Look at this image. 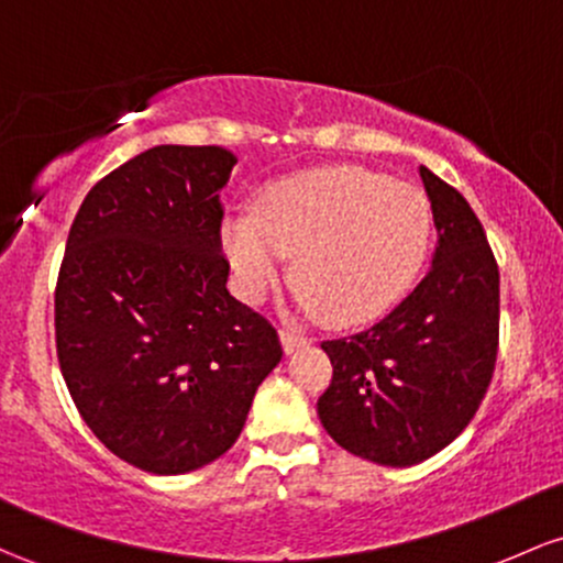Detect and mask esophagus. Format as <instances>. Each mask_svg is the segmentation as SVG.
<instances>
[{"label": "esophagus", "mask_w": 563, "mask_h": 563, "mask_svg": "<svg viewBox=\"0 0 563 563\" xmlns=\"http://www.w3.org/2000/svg\"><path fill=\"white\" fill-rule=\"evenodd\" d=\"M280 342H283V350H286V352H294V350L305 347V344L310 342V339H307L305 333H299V331L283 329V331H280Z\"/></svg>", "instance_id": "esophagus-1"}]
</instances>
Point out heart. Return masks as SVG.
I'll return each mask as SVG.
<instances>
[{"mask_svg": "<svg viewBox=\"0 0 563 563\" xmlns=\"http://www.w3.org/2000/svg\"><path fill=\"white\" fill-rule=\"evenodd\" d=\"M430 202L413 184L333 165L294 173L256 197L253 216L221 224L245 299L258 301L294 258L301 307L331 325L379 318L404 299L430 249Z\"/></svg>", "mask_w": 563, "mask_h": 563, "instance_id": "heart-1", "label": "heart"}]
</instances>
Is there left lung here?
Listing matches in <instances>:
<instances>
[{
  "instance_id": "obj_1",
  "label": "left lung",
  "mask_w": 563,
  "mask_h": 563,
  "mask_svg": "<svg viewBox=\"0 0 563 563\" xmlns=\"http://www.w3.org/2000/svg\"><path fill=\"white\" fill-rule=\"evenodd\" d=\"M438 230L428 275L385 320L325 339L331 385L318 398L342 449L390 467L438 454L471 424L499 347V269L478 216L446 181L419 168Z\"/></svg>"
}]
</instances>
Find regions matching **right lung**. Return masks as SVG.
<instances>
[{"instance_id":"add662e5","label":"right lung","mask_w":563,"mask_h":563,"mask_svg":"<svg viewBox=\"0 0 563 563\" xmlns=\"http://www.w3.org/2000/svg\"><path fill=\"white\" fill-rule=\"evenodd\" d=\"M221 146H154L88 191L55 283V352L98 441L157 475L208 465L238 441L283 347L227 291Z\"/></svg>"}]
</instances>
